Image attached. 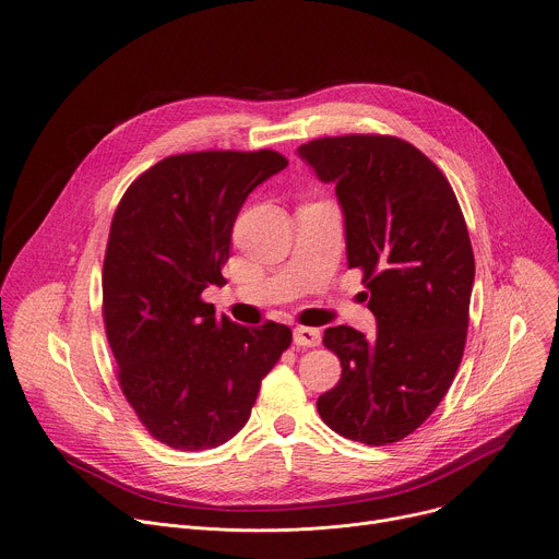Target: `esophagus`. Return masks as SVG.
I'll list each match as a JSON object with an SVG mask.
<instances>
[{
	"mask_svg": "<svg viewBox=\"0 0 559 559\" xmlns=\"http://www.w3.org/2000/svg\"><path fill=\"white\" fill-rule=\"evenodd\" d=\"M294 343L298 347H317V345H321V330L298 325L294 330Z\"/></svg>",
	"mask_w": 559,
	"mask_h": 559,
	"instance_id": "esophagus-1",
	"label": "esophagus"
}]
</instances>
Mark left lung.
<instances>
[{"label": "left lung", "mask_w": 559, "mask_h": 559, "mask_svg": "<svg viewBox=\"0 0 559 559\" xmlns=\"http://www.w3.org/2000/svg\"><path fill=\"white\" fill-rule=\"evenodd\" d=\"M298 156L336 185L347 265L364 272L377 334L328 328L341 381L317 411L341 437L388 445L415 432L462 364L475 257L460 202L441 169L394 135L317 138Z\"/></svg>", "instance_id": "8db88e82"}]
</instances>
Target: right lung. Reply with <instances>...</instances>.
<instances>
[{"instance_id":"right-lung-1","label":"right lung","mask_w":559,"mask_h":559,"mask_svg":"<svg viewBox=\"0 0 559 559\" xmlns=\"http://www.w3.org/2000/svg\"><path fill=\"white\" fill-rule=\"evenodd\" d=\"M278 151H191L140 174L118 202L103 319L118 383L140 424L176 450H210L249 419L287 325L242 328L202 300L223 285L245 198L283 171Z\"/></svg>"}]
</instances>
